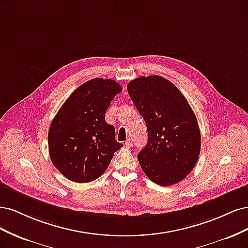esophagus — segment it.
<instances>
[{"instance_id": "obj_1", "label": "esophagus", "mask_w": 248, "mask_h": 248, "mask_svg": "<svg viewBox=\"0 0 248 248\" xmlns=\"http://www.w3.org/2000/svg\"><path fill=\"white\" fill-rule=\"evenodd\" d=\"M125 146L128 147V148H131L133 146V140L131 139H128L125 141Z\"/></svg>"}]
</instances>
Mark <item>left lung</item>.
Segmentation results:
<instances>
[{
  "label": "left lung",
  "instance_id": "1",
  "mask_svg": "<svg viewBox=\"0 0 248 248\" xmlns=\"http://www.w3.org/2000/svg\"><path fill=\"white\" fill-rule=\"evenodd\" d=\"M127 91L148 129L147 145L138 154L141 170L158 185L182 181L201 151V132L192 108L179 89L159 76L133 79Z\"/></svg>",
  "mask_w": 248,
  "mask_h": 248
}]
</instances>
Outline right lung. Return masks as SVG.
Returning a JSON list of instances; mask_svg holds the SVG:
<instances>
[{"label": "right lung", "instance_id": "1", "mask_svg": "<svg viewBox=\"0 0 248 248\" xmlns=\"http://www.w3.org/2000/svg\"><path fill=\"white\" fill-rule=\"evenodd\" d=\"M121 91L114 79H90L76 89L57 112L48 130V150L52 164L67 179L78 183L94 181L123 147L104 117Z\"/></svg>", "mask_w": 248, "mask_h": 248}]
</instances>
